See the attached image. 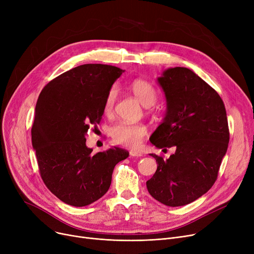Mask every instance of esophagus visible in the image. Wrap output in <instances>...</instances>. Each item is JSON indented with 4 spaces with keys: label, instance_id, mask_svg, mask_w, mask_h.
I'll return each instance as SVG.
<instances>
[{
    "label": "esophagus",
    "instance_id": "esophagus-1",
    "mask_svg": "<svg viewBox=\"0 0 254 254\" xmlns=\"http://www.w3.org/2000/svg\"><path fill=\"white\" fill-rule=\"evenodd\" d=\"M129 155L130 156H135V157H141L143 154L140 151H137V150H130L129 151Z\"/></svg>",
    "mask_w": 254,
    "mask_h": 254
}]
</instances>
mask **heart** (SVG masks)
<instances>
[{
  "label": "heart",
  "instance_id": "1",
  "mask_svg": "<svg viewBox=\"0 0 254 254\" xmlns=\"http://www.w3.org/2000/svg\"><path fill=\"white\" fill-rule=\"evenodd\" d=\"M130 89L140 103L145 107H151L157 100V92L154 86L143 79H136L130 84ZM117 97V87L112 86L107 93L104 102V112L110 114L113 110ZM147 132L146 127L141 124H128L120 122L110 127V135L113 141L127 147H136Z\"/></svg>",
  "mask_w": 254,
  "mask_h": 254
}]
</instances>
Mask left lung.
<instances>
[{
    "instance_id": "8db88e82",
    "label": "left lung",
    "mask_w": 254,
    "mask_h": 254,
    "mask_svg": "<svg viewBox=\"0 0 254 254\" xmlns=\"http://www.w3.org/2000/svg\"><path fill=\"white\" fill-rule=\"evenodd\" d=\"M157 83L167 111L149 140L157 148L176 151L168 159L150 154L157 169L146 186L156 201L179 207L205 194L216 181L230 141L228 118L215 89L188 68L165 70Z\"/></svg>"
}]
</instances>
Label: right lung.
<instances>
[{"label": "right lung", "mask_w": 254, "mask_h": 254, "mask_svg": "<svg viewBox=\"0 0 254 254\" xmlns=\"http://www.w3.org/2000/svg\"><path fill=\"white\" fill-rule=\"evenodd\" d=\"M125 71L86 64L58 76L40 93L32 144L47 189L64 203L84 207L108 191L114 167L128 152L111 147L92 154L85 142L100 123L107 93Z\"/></svg>", "instance_id": "right-lung-1"}]
</instances>
